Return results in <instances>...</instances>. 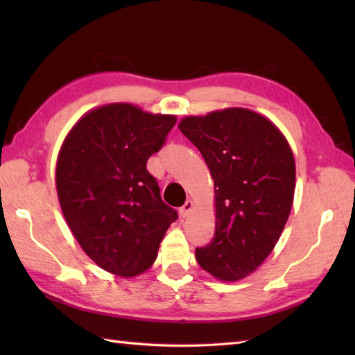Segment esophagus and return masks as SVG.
I'll return each mask as SVG.
<instances>
[{"mask_svg": "<svg viewBox=\"0 0 355 355\" xmlns=\"http://www.w3.org/2000/svg\"><path fill=\"white\" fill-rule=\"evenodd\" d=\"M193 207H195L193 201H192V200H187V201L184 202V205H183V207L180 209V216H182V218H187V216H189V215L192 214Z\"/></svg>", "mask_w": 355, "mask_h": 355, "instance_id": "obj_1", "label": "esophagus"}]
</instances>
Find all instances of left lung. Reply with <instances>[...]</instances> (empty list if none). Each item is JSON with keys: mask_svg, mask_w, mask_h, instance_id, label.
Masks as SVG:
<instances>
[{"mask_svg": "<svg viewBox=\"0 0 355 355\" xmlns=\"http://www.w3.org/2000/svg\"><path fill=\"white\" fill-rule=\"evenodd\" d=\"M178 128L205 157L215 186V236L195 258L218 281L238 282L273 252L290 216V143L270 119L238 107L183 117Z\"/></svg>", "mask_w": 355, "mask_h": 355, "instance_id": "8db88e82", "label": "left lung"}]
</instances>
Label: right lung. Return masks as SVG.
Instances as JSON below:
<instances>
[{
    "label": "right lung",
    "mask_w": 355,
    "mask_h": 355,
    "mask_svg": "<svg viewBox=\"0 0 355 355\" xmlns=\"http://www.w3.org/2000/svg\"><path fill=\"white\" fill-rule=\"evenodd\" d=\"M175 122L132 103H107L85 112L59 149L56 191L65 221L88 258L111 275L145 273L177 220L146 171Z\"/></svg>",
    "instance_id": "right-lung-1"
}]
</instances>
